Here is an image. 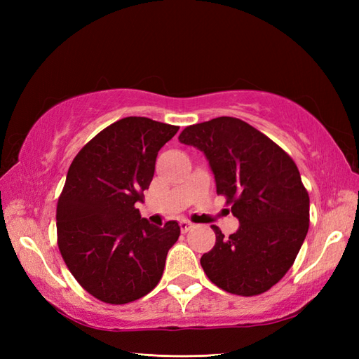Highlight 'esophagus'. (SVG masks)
<instances>
[{
    "mask_svg": "<svg viewBox=\"0 0 359 359\" xmlns=\"http://www.w3.org/2000/svg\"><path fill=\"white\" fill-rule=\"evenodd\" d=\"M193 228V224L191 222H188V220H182L180 222V230H182V233H187V231H189Z\"/></svg>",
    "mask_w": 359,
    "mask_h": 359,
    "instance_id": "1",
    "label": "esophagus"
}]
</instances>
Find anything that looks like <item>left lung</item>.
<instances>
[{
    "mask_svg": "<svg viewBox=\"0 0 359 359\" xmlns=\"http://www.w3.org/2000/svg\"><path fill=\"white\" fill-rule=\"evenodd\" d=\"M180 143L202 151L215 174L217 194L239 219L201 257L208 279L239 296H256L285 276L309 231L310 199L287 152L256 128L234 117L187 126Z\"/></svg>",
    "mask_w": 359,
    "mask_h": 359,
    "instance_id": "obj_1",
    "label": "left lung"
}]
</instances>
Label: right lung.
<instances>
[{"instance_id": "right-lung-1", "label": "right lung", "mask_w": 359, "mask_h": 359, "mask_svg": "<svg viewBox=\"0 0 359 359\" xmlns=\"http://www.w3.org/2000/svg\"><path fill=\"white\" fill-rule=\"evenodd\" d=\"M179 126L126 117L81 148L57 205L58 248L79 284L106 304H128L154 288L180 236L170 220L149 224L135 208L149 188L160 148Z\"/></svg>"}]
</instances>
